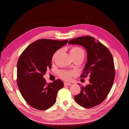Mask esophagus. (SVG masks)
<instances>
[{
	"label": "esophagus",
	"instance_id": "34e87169",
	"mask_svg": "<svg viewBox=\"0 0 129 129\" xmlns=\"http://www.w3.org/2000/svg\"><path fill=\"white\" fill-rule=\"evenodd\" d=\"M64 86H70V85H72V84L69 83H67V82H64Z\"/></svg>",
	"mask_w": 129,
	"mask_h": 129
}]
</instances>
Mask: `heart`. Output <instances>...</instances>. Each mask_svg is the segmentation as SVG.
Segmentation results:
<instances>
[{
  "label": "heart",
  "mask_w": 129,
  "mask_h": 129,
  "mask_svg": "<svg viewBox=\"0 0 129 129\" xmlns=\"http://www.w3.org/2000/svg\"><path fill=\"white\" fill-rule=\"evenodd\" d=\"M59 51L58 50L54 53L52 56V60H54L56 58ZM70 54L72 57L76 56H82L84 57L85 53L84 50L79 47H73L70 50ZM75 74V73L72 71L66 70H61L58 72V76L60 78L65 80H70L71 79L72 76Z\"/></svg>",
  "instance_id": "1"
}]
</instances>
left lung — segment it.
Here are the masks:
<instances>
[{"instance_id":"1","label":"left lung","mask_w":129,"mask_h":129,"mask_svg":"<svg viewBox=\"0 0 129 129\" xmlns=\"http://www.w3.org/2000/svg\"><path fill=\"white\" fill-rule=\"evenodd\" d=\"M69 44L82 45L86 50L87 62L80 77H90L89 84L85 87L79 84L81 91L74 99L84 108L95 107L103 102L112 87L115 77L113 57L106 46L90 36L72 39Z\"/></svg>"}]
</instances>
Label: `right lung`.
Here are the masks:
<instances>
[{
    "label": "right lung",
    "mask_w": 129,
    "mask_h": 129,
    "mask_svg": "<svg viewBox=\"0 0 129 129\" xmlns=\"http://www.w3.org/2000/svg\"><path fill=\"white\" fill-rule=\"evenodd\" d=\"M69 41L40 39L23 51L17 63V85L22 96L31 107L40 110L55 103L57 93L64 84L58 79L46 83L43 75L51 69L52 56Z\"/></svg>",
    "instance_id": "obj_1"
}]
</instances>
